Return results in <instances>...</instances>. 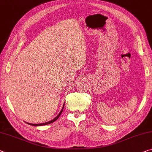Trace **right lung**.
<instances>
[{"label": "right lung", "instance_id": "obj_1", "mask_svg": "<svg viewBox=\"0 0 152 152\" xmlns=\"http://www.w3.org/2000/svg\"><path fill=\"white\" fill-rule=\"evenodd\" d=\"M64 107V105L63 107H62L61 110L60 111L59 114L58 115H57V116L55 117L54 119H53L52 120H50V121H49V122H45V123H41V124H32V123H28V122H26V123L28 124H30V125H32V126H43V125H47V124H50V123H53V122H54L55 121H56V120L59 118V117L60 116V115L61 114L62 112H63Z\"/></svg>", "mask_w": 152, "mask_h": 152}]
</instances>
